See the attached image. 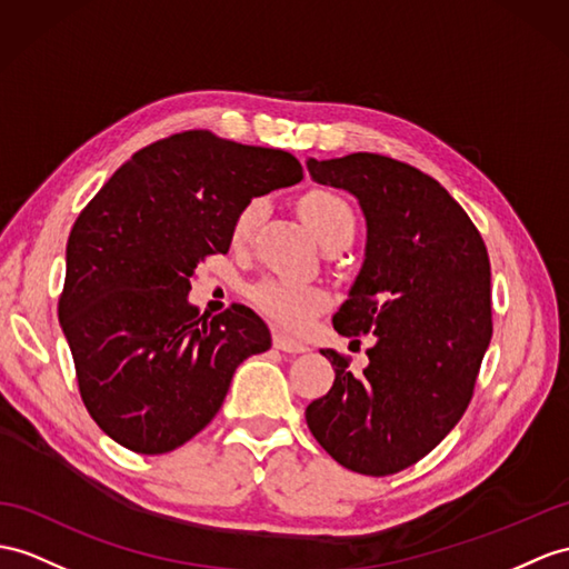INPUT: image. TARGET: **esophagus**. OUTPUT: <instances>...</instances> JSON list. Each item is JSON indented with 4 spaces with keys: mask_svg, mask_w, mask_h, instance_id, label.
Masks as SVG:
<instances>
[{
    "mask_svg": "<svg viewBox=\"0 0 569 569\" xmlns=\"http://www.w3.org/2000/svg\"><path fill=\"white\" fill-rule=\"evenodd\" d=\"M274 348L282 350V352H289V355H301L307 352L309 348L303 342L289 338V336H282V332H274Z\"/></svg>",
    "mask_w": 569,
    "mask_h": 569,
    "instance_id": "1",
    "label": "esophagus"
}]
</instances>
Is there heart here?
Wrapping results in <instances>:
<instances>
[{
	"instance_id": "obj_1",
	"label": "heart",
	"mask_w": 569,
	"mask_h": 569,
	"mask_svg": "<svg viewBox=\"0 0 569 569\" xmlns=\"http://www.w3.org/2000/svg\"><path fill=\"white\" fill-rule=\"evenodd\" d=\"M299 212L307 221L318 243L336 237L340 231H355L352 207L330 190H311L299 202ZM266 217V200H251L233 219L231 239L233 243H243L251 237L253 229ZM253 299L258 307L272 316L277 323L287 328H303L313 313L323 307L326 297L318 289L303 287L287 280H266L253 289Z\"/></svg>"
}]
</instances>
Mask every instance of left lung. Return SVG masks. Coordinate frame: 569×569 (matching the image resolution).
I'll use <instances>...</instances> for the list:
<instances>
[{
	"label": "left lung",
	"mask_w": 569,
	"mask_h": 569,
	"mask_svg": "<svg viewBox=\"0 0 569 569\" xmlns=\"http://www.w3.org/2000/svg\"><path fill=\"white\" fill-rule=\"evenodd\" d=\"M307 169L362 207L365 260L332 326L377 338L362 377L321 350L336 381L307 425L340 466L391 476L432 451L473 396L492 338L490 258L463 207L408 163L357 151Z\"/></svg>",
	"instance_id": "left-lung-1"
}]
</instances>
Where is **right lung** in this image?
Instances as JSON below:
<instances>
[{
	"label": "right lung",
	"instance_id": "right-lung-1",
	"mask_svg": "<svg viewBox=\"0 0 569 569\" xmlns=\"http://www.w3.org/2000/svg\"><path fill=\"white\" fill-rule=\"evenodd\" d=\"M282 149L188 130L124 161L74 221L60 326L93 422L137 453L196 437L224 403L233 371L270 350L262 318L188 301L204 256L227 253L233 219L253 198L295 186Z\"/></svg>",
	"mask_w": 569,
	"mask_h": 569
}]
</instances>
